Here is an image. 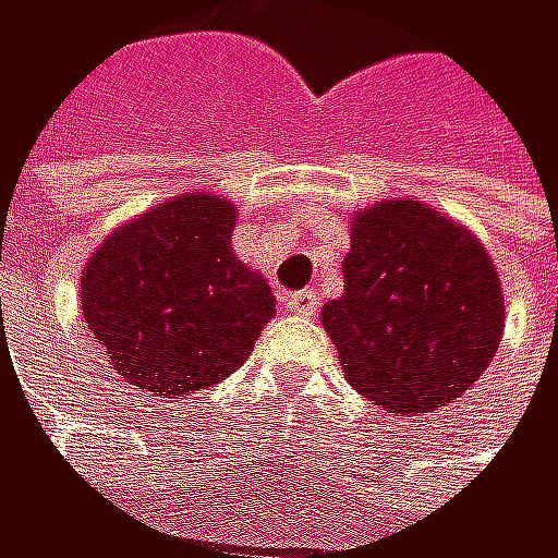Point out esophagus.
<instances>
[{"label":"esophagus","mask_w":558,"mask_h":558,"mask_svg":"<svg viewBox=\"0 0 558 558\" xmlns=\"http://www.w3.org/2000/svg\"><path fill=\"white\" fill-rule=\"evenodd\" d=\"M286 310L295 313V316H316V310H319V295H316V289L289 292V295H286Z\"/></svg>","instance_id":"obj_1"}]
</instances>
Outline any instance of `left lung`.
Listing matches in <instances>:
<instances>
[{
	"mask_svg": "<svg viewBox=\"0 0 558 558\" xmlns=\"http://www.w3.org/2000/svg\"><path fill=\"white\" fill-rule=\"evenodd\" d=\"M349 232L345 289L323 305L345 379L399 415L459 399L486 373L506 323L483 242L415 199L362 209Z\"/></svg>",
	"mask_w": 558,
	"mask_h": 558,
	"instance_id": "obj_1",
	"label": "left lung"
}]
</instances>
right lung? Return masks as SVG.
Returning <instances> with one entry per match:
<instances>
[{"label": "right lung", "mask_w": 558, "mask_h": 558, "mask_svg": "<svg viewBox=\"0 0 558 558\" xmlns=\"http://www.w3.org/2000/svg\"><path fill=\"white\" fill-rule=\"evenodd\" d=\"M235 206L185 192L129 219L82 269V316L129 386L175 399L232 376L276 316L232 253Z\"/></svg>", "instance_id": "right-lung-1"}]
</instances>
